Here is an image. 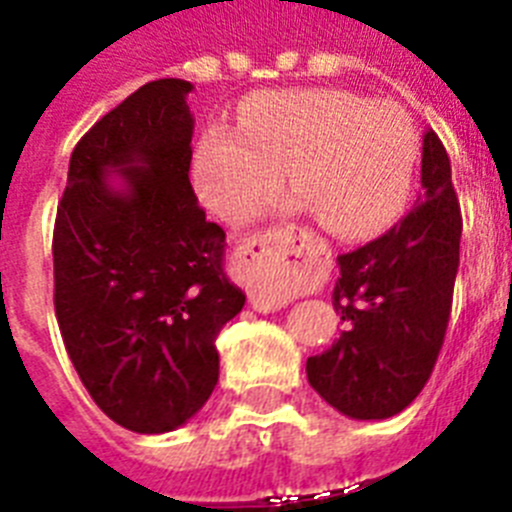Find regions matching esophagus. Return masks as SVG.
<instances>
[{
    "label": "esophagus",
    "instance_id": "esophagus-1",
    "mask_svg": "<svg viewBox=\"0 0 512 512\" xmlns=\"http://www.w3.org/2000/svg\"><path fill=\"white\" fill-rule=\"evenodd\" d=\"M286 255V244L278 234H252L234 252V270L239 281L250 288V301L255 309L273 311L288 301V293L278 283Z\"/></svg>",
    "mask_w": 512,
    "mask_h": 512
}]
</instances>
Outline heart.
<instances>
[{"label":"heart","mask_w":512,"mask_h":512,"mask_svg":"<svg viewBox=\"0 0 512 512\" xmlns=\"http://www.w3.org/2000/svg\"><path fill=\"white\" fill-rule=\"evenodd\" d=\"M420 157L412 118L391 102L345 90L252 95L239 128L211 123L195 141L190 175L203 203L237 216L281 188L337 239H368L394 224Z\"/></svg>","instance_id":"b5f03b06"}]
</instances>
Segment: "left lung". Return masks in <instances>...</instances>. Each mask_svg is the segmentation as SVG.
I'll return each instance as SVG.
<instances>
[{
  "label": "left lung",
  "mask_w": 512,
  "mask_h": 512,
  "mask_svg": "<svg viewBox=\"0 0 512 512\" xmlns=\"http://www.w3.org/2000/svg\"><path fill=\"white\" fill-rule=\"evenodd\" d=\"M459 242L451 162L435 131H425L417 206L379 239L337 257L332 306L342 332L306 361L324 402L353 420H386L410 407L443 348Z\"/></svg>",
  "instance_id": "obj_1"
}]
</instances>
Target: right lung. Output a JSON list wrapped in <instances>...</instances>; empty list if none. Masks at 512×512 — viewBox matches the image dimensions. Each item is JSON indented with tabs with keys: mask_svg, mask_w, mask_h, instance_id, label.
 Instances as JSON below:
<instances>
[{
	"mask_svg": "<svg viewBox=\"0 0 512 512\" xmlns=\"http://www.w3.org/2000/svg\"><path fill=\"white\" fill-rule=\"evenodd\" d=\"M190 90L157 79L102 115L71 151L53 226L66 353L97 407L144 435L180 428L208 402L216 337L244 306L224 273V229L190 185Z\"/></svg>",
	"mask_w": 512,
	"mask_h": 512,
	"instance_id": "obj_1",
	"label": "right lung"
}]
</instances>
